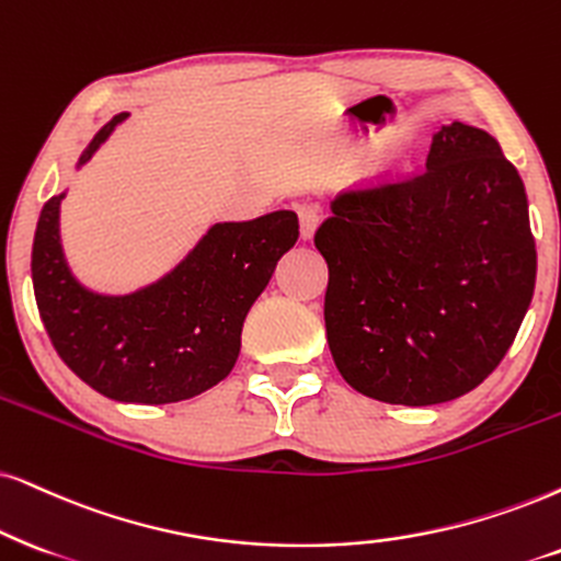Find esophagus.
I'll return each mask as SVG.
<instances>
[{"instance_id": "obj_1", "label": "esophagus", "mask_w": 561, "mask_h": 561, "mask_svg": "<svg viewBox=\"0 0 561 561\" xmlns=\"http://www.w3.org/2000/svg\"><path fill=\"white\" fill-rule=\"evenodd\" d=\"M297 217H300V238H313L318 222H321V209H318L316 204H300V207H297Z\"/></svg>"}]
</instances>
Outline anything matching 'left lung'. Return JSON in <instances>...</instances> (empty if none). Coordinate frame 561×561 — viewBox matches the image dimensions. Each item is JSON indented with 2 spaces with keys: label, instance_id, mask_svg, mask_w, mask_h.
<instances>
[{
  "label": "left lung",
  "instance_id": "8db88e82",
  "mask_svg": "<svg viewBox=\"0 0 561 561\" xmlns=\"http://www.w3.org/2000/svg\"><path fill=\"white\" fill-rule=\"evenodd\" d=\"M325 336L342 378L386 403L432 407L484 382L534 297L528 198L500 141L443 126L427 170L331 204Z\"/></svg>",
  "mask_w": 561,
  "mask_h": 561
}]
</instances>
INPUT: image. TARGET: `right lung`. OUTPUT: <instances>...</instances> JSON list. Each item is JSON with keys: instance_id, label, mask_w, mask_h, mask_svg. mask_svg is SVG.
Instances as JSON below:
<instances>
[{"instance_id": "obj_1", "label": "right lung", "mask_w": 561, "mask_h": 561, "mask_svg": "<svg viewBox=\"0 0 561 561\" xmlns=\"http://www.w3.org/2000/svg\"><path fill=\"white\" fill-rule=\"evenodd\" d=\"M129 113L113 116L80 154L82 168ZM51 196L33 238V293L54 350L98 393L124 403H173L209 391L236 367L243 321L297 243L289 209L211 225L188 256L129 295L92 293L64 259Z\"/></svg>"}]
</instances>
